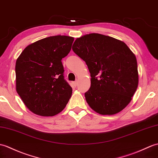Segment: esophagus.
<instances>
[{"label":"esophagus","mask_w":158,"mask_h":158,"mask_svg":"<svg viewBox=\"0 0 158 158\" xmlns=\"http://www.w3.org/2000/svg\"><path fill=\"white\" fill-rule=\"evenodd\" d=\"M72 83H73V85L76 87L77 85V84H78V81H76L73 82Z\"/></svg>","instance_id":"obj_1"}]
</instances>
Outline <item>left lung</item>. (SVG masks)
Returning a JSON list of instances; mask_svg holds the SVG:
<instances>
[{
	"mask_svg": "<svg viewBox=\"0 0 158 158\" xmlns=\"http://www.w3.org/2000/svg\"><path fill=\"white\" fill-rule=\"evenodd\" d=\"M72 49L91 74V87L85 93L90 108L102 115L125 108L139 84L137 58L126 44L93 33L77 38Z\"/></svg>",
	"mask_w": 158,
	"mask_h": 158,
	"instance_id": "1",
	"label": "left lung"
}]
</instances>
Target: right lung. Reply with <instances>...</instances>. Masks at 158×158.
Listing matches in <instances>:
<instances>
[{"instance_id": "obj_1", "label": "right lung", "mask_w": 158, "mask_h": 158, "mask_svg": "<svg viewBox=\"0 0 158 158\" xmlns=\"http://www.w3.org/2000/svg\"><path fill=\"white\" fill-rule=\"evenodd\" d=\"M74 38L55 35L28 45L15 64L16 91L33 113L53 116L63 110L72 95L64 79L61 60L71 50Z\"/></svg>"}]
</instances>
